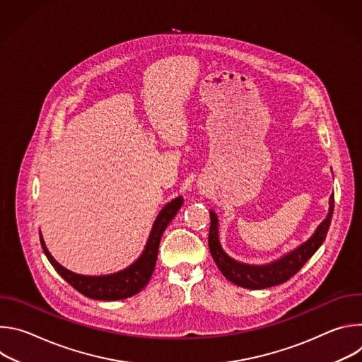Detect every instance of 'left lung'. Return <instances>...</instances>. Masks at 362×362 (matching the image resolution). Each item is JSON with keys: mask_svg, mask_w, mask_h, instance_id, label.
Instances as JSON below:
<instances>
[{"mask_svg": "<svg viewBox=\"0 0 362 362\" xmlns=\"http://www.w3.org/2000/svg\"><path fill=\"white\" fill-rule=\"evenodd\" d=\"M332 214H334V194L329 199V212L327 218L318 226V229L315 230L311 239H308L303 245H300L291 253L285 255L276 262H272L269 265H262V267H255V265H245V264L236 262L223 252L218 238V218H216V214L211 211L209 249L218 268L221 269L223 276L232 284L242 288H247V289H265L275 285H281L288 279H291L322 245L331 225Z\"/></svg>", "mask_w": 362, "mask_h": 362, "instance_id": "1", "label": "left lung"}]
</instances>
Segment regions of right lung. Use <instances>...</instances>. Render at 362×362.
I'll list each match as a JSON object with an SVG mask.
<instances>
[{
    "label": "right lung",
    "mask_w": 362,
    "mask_h": 362,
    "mask_svg": "<svg viewBox=\"0 0 362 362\" xmlns=\"http://www.w3.org/2000/svg\"><path fill=\"white\" fill-rule=\"evenodd\" d=\"M182 203H183V199L176 197L175 200L169 202L165 206L162 212L159 214V216L156 218V221H154L153 229L150 232L148 240L146 243V247L141 256L133 265L113 275L84 276V275L73 274L54 261V257L51 256V253L45 247L42 236L40 235L41 246L47 256V259L49 261L51 265L54 267L59 275L84 296L91 299H98V300L126 299L139 293L151 278L154 265H156V261H158V252H159V243H160L162 235L168 228V225L175 218V215L177 214V211L182 208Z\"/></svg>",
    "instance_id": "obj_1"
}]
</instances>
